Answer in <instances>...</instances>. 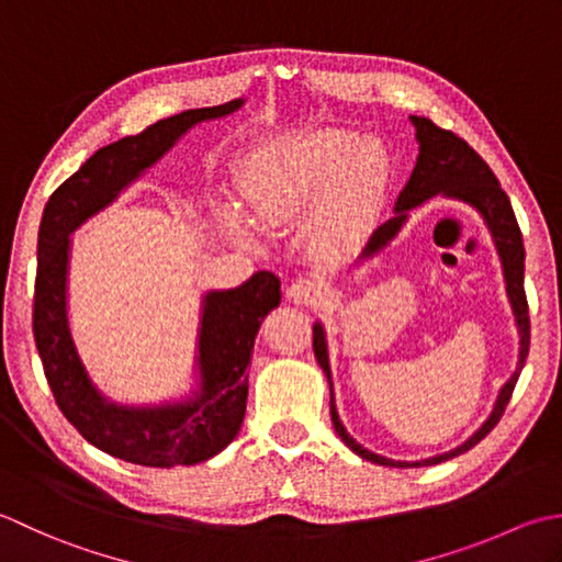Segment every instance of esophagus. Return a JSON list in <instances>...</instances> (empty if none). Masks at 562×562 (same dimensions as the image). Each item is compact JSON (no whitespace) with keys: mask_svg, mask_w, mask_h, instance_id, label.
<instances>
[{"mask_svg":"<svg viewBox=\"0 0 562 562\" xmlns=\"http://www.w3.org/2000/svg\"><path fill=\"white\" fill-rule=\"evenodd\" d=\"M289 297L293 303H301V305H307V303H315L319 297V285L311 279H295L291 285H289Z\"/></svg>","mask_w":562,"mask_h":562,"instance_id":"esophagus-1","label":"esophagus"}]
</instances>
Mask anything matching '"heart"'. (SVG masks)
<instances>
[{"instance_id": "heart-1", "label": "heart", "mask_w": 562, "mask_h": 562, "mask_svg": "<svg viewBox=\"0 0 562 562\" xmlns=\"http://www.w3.org/2000/svg\"><path fill=\"white\" fill-rule=\"evenodd\" d=\"M387 179L381 143L347 131H315L251 165L245 199L265 227L289 225L315 211L313 233L325 249H337L359 231ZM231 225H247L231 213Z\"/></svg>"}]
</instances>
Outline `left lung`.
<instances>
[{
  "label": "left lung",
  "mask_w": 562,
  "mask_h": 562,
  "mask_svg": "<svg viewBox=\"0 0 562 562\" xmlns=\"http://www.w3.org/2000/svg\"><path fill=\"white\" fill-rule=\"evenodd\" d=\"M412 123L417 128V140H419V157H417V167L412 171V177L407 181V187L403 193L397 196L395 211L397 215L393 221H387L375 231L371 237L369 249L366 251H375L381 249L387 239L395 237L400 231V225L405 223L407 211L415 209V205L425 203L427 199L437 196V193H446V196L461 199L465 203L475 205V209L483 213V217L490 225L492 235H495V243L502 257V267H505V279H507V293L514 307V315H517V327L521 335V351H519V366L509 381L502 387V393L497 397V405L492 409L490 419L480 427L471 439H468L463 446H458L451 453H443L437 458H427V461H417V463H403V461H391V458L375 456L371 451H366L363 446L353 441L345 425L339 422L337 407H335V391H331V375H329V363H327V345H325V331L319 325L313 327V349H315V359L323 366V371L329 378V415H331V425H335L337 434L341 437L353 453H359L361 458L378 465H391V468H419V465H437L441 461H449L453 456H461L468 449H473L475 443L483 441L487 434L495 429L497 422L505 415V409L509 405V397L514 393V385L519 381V373L526 363V357H529V345H531V319H529V303H526V291H524V239L521 231L517 223V215L512 211L509 196L502 191L497 177L492 175V169L487 162L480 157L471 145H468L463 137H458L451 131L439 128L437 123H431L429 119L422 116H412Z\"/></svg>",
  "instance_id": "1"
}]
</instances>
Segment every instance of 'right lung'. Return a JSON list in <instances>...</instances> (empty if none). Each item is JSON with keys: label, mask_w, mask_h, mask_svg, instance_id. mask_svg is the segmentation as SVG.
Returning <instances> with one entry per match:
<instances>
[{"label": "right lung", "mask_w": 562, "mask_h": 562, "mask_svg": "<svg viewBox=\"0 0 562 562\" xmlns=\"http://www.w3.org/2000/svg\"><path fill=\"white\" fill-rule=\"evenodd\" d=\"M243 101L191 109L147 125L91 155L57 187L38 227V269L33 293V337L45 378L67 422L121 461L171 468L209 461L231 443L245 419L247 366L265 317L281 303L277 273L257 271L235 291L205 295L201 327L203 391L187 405L125 409L106 403L82 369L65 315L67 235L113 199L125 181L150 167L189 125L235 111Z\"/></svg>", "instance_id": "right-lung-1"}]
</instances>
